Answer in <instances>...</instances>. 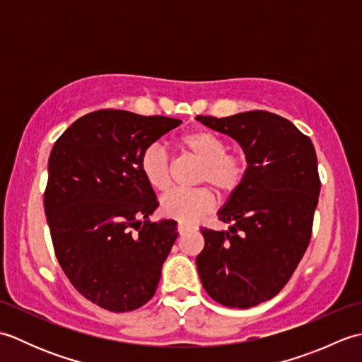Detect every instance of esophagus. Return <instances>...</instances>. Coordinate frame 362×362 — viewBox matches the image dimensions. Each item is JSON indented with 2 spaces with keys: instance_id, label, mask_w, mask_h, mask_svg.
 Instances as JSON below:
<instances>
[{
  "instance_id": "1",
  "label": "esophagus",
  "mask_w": 362,
  "mask_h": 362,
  "mask_svg": "<svg viewBox=\"0 0 362 362\" xmlns=\"http://www.w3.org/2000/svg\"><path fill=\"white\" fill-rule=\"evenodd\" d=\"M188 230H189V227H188V226H185V224H179V226H177V232H179L180 235L187 233Z\"/></svg>"
}]
</instances>
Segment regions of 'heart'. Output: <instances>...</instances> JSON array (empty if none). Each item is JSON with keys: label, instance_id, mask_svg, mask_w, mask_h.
<instances>
[{"label": "heart", "instance_id": "1", "mask_svg": "<svg viewBox=\"0 0 362 362\" xmlns=\"http://www.w3.org/2000/svg\"><path fill=\"white\" fill-rule=\"evenodd\" d=\"M180 146L202 161L199 182L210 183L219 193H232L245 175V160L228 153L224 138L209 129H197L180 136ZM140 171L148 185L156 191L168 189L169 157L158 144H151L141 152ZM214 197L210 189H177L161 199L160 210L166 218L180 224H196L205 213L213 210Z\"/></svg>", "mask_w": 362, "mask_h": 362}]
</instances>
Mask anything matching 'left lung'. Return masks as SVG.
Here are the masks:
<instances>
[{
    "label": "left lung",
    "instance_id": "8db88e82",
    "mask_svg": "<svg viewBox=\"0 0 362 362\" xmlns=\"http://www.w3.org/2000/svg\"><path fill=\"white\" fill-rule=\"evenodd\" d=\"M196 119L233 138L247 161L241 185L218 211L228 228H201L197 272L216 302L250 308L279 294L308 247L320 191L316 151L291 121L271 112Z\"/></svg>",
    "mask_w": 362,
    "mask_h": 362
}]
</instances>
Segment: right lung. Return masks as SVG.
<instances>
[{
  "label": "right lung",
  "instance_id": "right-lung-1",
  "mask_svg": "<svg viewBox=\"0 0 362 362\" xmlns=\"http://www.w3.org/2000/svg\"><path fill=\"white\" fill-rule=\"evenodd\" d=\"M180 119L98 110L74 121L48 160L45 213L73 286L113 313L156 294L177 236L174 219L151 222L158 202L140 171L141 152Z\"/></svg>",
  "mask_w": 362,
  "mask_h": 362
}]
</instances>
